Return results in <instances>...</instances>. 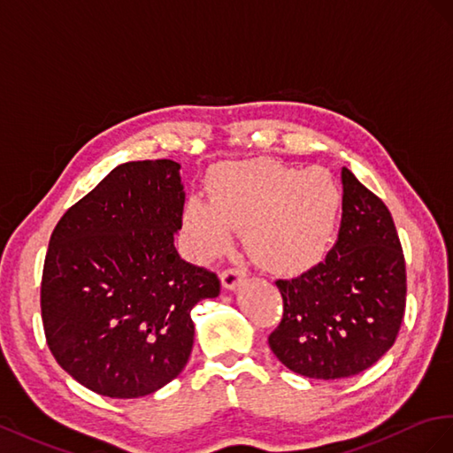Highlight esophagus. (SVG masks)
<instances>
[{
  "label": "esophagus",
  "mask_w": 453,
  "mask_h": 453,
  "mask_svg": "<svg viewBox=\"0 0 453 453\" xmlns=\"http://www.w3.org/2000/svg\"><path fill=\"white\" fill-rule=\"evenodd\" d=\"M244 280V273L241 269H226L222 273V287L226 290H235Z\"/></svg>",
  "instance_id": "34e87169"
}]
</instances>
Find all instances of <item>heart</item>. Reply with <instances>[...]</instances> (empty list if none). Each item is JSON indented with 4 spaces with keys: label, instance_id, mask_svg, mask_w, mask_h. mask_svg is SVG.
<instances>
[{
    "label": "heart",
    "instance_id": "obj_1",
    "mask_svg": "<svg viewBox=\"0 0 453 453\" xmlns=\"http://www.w3.org/2000/svg\"><path fill=\"white\" fill-rule=\"evenodd\" d=\"M209 203L184 204L188 247L197 262L226 254L244 231L252 260L279 277H298L326 260L340 229L343 191L322 166L273 161L222 165L209 178Z\"/></svg>",
    "mask_w": 453,
    "mask_h": 453
}]
</instances>
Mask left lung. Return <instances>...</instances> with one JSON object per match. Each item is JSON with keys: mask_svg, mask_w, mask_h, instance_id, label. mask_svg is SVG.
<instances>
[{"mask_svg": "<svg viewBox=\"0 0 453 453\" xmlns=\"http://www.w3.org/2000/svg\"><path fill=\"white\" fill-rule=\"evenodd\" d=\"M342 182V226L326 260L275 282L284 309L269 347L313 380L351 378L376 365L406 307V264L389 209L345 166Z\"/></svg>", "mask_w": 453, "mask_h": 453, "instance_id": "1", "label": "left lung"}]
</instances>
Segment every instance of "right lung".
<instances>
[{"label": "right lung", "instance_id": "1", "mask_svg": "<svg viewBox=\"0 0 453 453\" xmlns=\"http://www.w3.org/2000/svg\"><path fill=\"white\" fill-rule=\"evenodd\" d=\"M186 193L171 159L123 163L66 211L49 241L42 319L57 363L87 389L138 398L188 365L191 309L219 280L174 249Z\"/></svg>", "mask_w": 453, "mask_h": 453}]
</instances>
